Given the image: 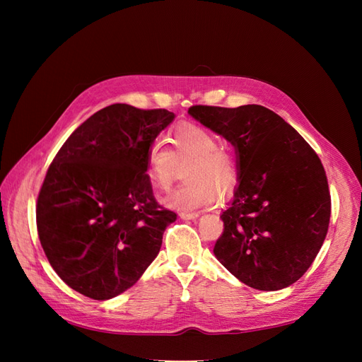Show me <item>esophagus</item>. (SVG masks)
I'll return each instance as SVG.
<instances>
[{
	"label": "esophagus",
	"mask_w": 362,
	"mask_h": 362,
	"mask_svg": "<svg viewBox=\"0 0 362 362\" xmlns=\"http://www.w3.org/2000/svg\"><path fill=\"white\" fill-rule=\"evenodd\" d=\"M180 217L182 221H194V218H198L199 214L198 213H180Z\"/></svg>",
	"instance_id": "obj_1"
}]
</instances>
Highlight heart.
Wrapping results in <instances>:
<instances>
[{
    "label": "heart",
    "mask_w": 362,
    "mask_h": 362,
    "mask_svg": "<svg viewBox=\"0 0 362 362\" xmlns=\"http://www.w3.org/2000/svg\"><path fill=\"white\" fill-rule=\"evenodd\" d=\"M172 149L161 140L148 146L145 154L146 175L158 190H168L185 163L187 181L175 189L164 204L178 211H193L217 201L218 187L231 190L238 178V169L231 151L218 145V137L205 127L181 124L170 134Z\"/></svg>",
    "instance_id": "b5f03b06"
}]
</instances>
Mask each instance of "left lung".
<instances>
[{"mask_svg":"<svg viewBox=\"0 0 362 362\" xmlns=\"http://www.w3.org/2000/svg\"><path fill=\"white\" fill-rule=\"evenodd\" d=\"M189 115L237 154L238 187L221 216L216 258L252 288L291 286L313 264L329 226L331 194L319 156L262 105H193Z\"/></svg>","mask_w":362,"mask_h":362,"instance_id":"obj_1","label":"left lung"}]
</instances>
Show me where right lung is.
Masks as SVG:
<instances>
[{
	"label": "right lung",
	"instance_id": "right-lung-1",
	"mask_svg": "<svg viewBox=\"0 0 362 362\" xmlns=\"http://www.w3.org/2000/svg\"><path fill=\"white\" fill-rule=\"evenodd\" d=\"M175 115L113 104L64 141L36 206L40 245L57 275L95 300L133 287L158 255L177 214L154 198L148 146Z\"/></svg>",
	"mask_w": 362,
	"mask_h": 362
}]
</instances>
